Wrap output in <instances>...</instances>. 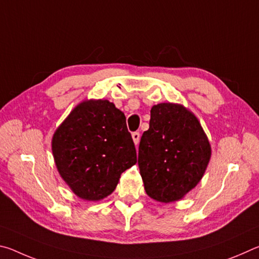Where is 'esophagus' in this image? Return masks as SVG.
I'll list each match as a JSON object with an SVG mask.
<instances>
[{"mask_svg": "<svg viewBox=\"0 0 259 259\" xmlns=\"http://www.w3.org/2000/svg\"><path fill=\"white\" fill-rule=\"evenodd\" d=\"M133 139H134L135 145L137 146V145H138V143H139V139H140V135H139V133H137V131H136V133H133Z\"/></svg>", "mask_w": 259, "mask_h": 259, "instance_id": "esophagus-1", "label": "esophagus"}]
</instances>
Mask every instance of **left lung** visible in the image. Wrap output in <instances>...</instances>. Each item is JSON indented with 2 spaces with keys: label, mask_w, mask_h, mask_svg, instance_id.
I'll return each mask as SVG.
<instances>
[{
  "label": "left lung",
  "mask_w": 259,
  "mask_h": 259,
  "mask_svg": "<svg viewBox=\"0 0 259 259\" xmlns=\"http://www.w3.org/2000/svg\"><path fill=\"white\" fill-rule=\"evenodd\" d=\"M211 147L199 120L177 104L151 109L150 129L144 131L138 165L148 196L159 202L182 199L201 181Z\"/></svg>",
  "instance_id": "left-lung-1"
}]
</instances>
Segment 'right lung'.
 I'll list each match as a JSON object with an SVG mask.
<instances>
[{"mask_svg":"<svg viewBox=\"0 0 259 259\" xmlns=\"http://www.w3.org/2000/svg\"><path fill=\"white\" fill-rule=\"evenodd\" d=\"M52 153L60 176L88 201L111 194L121 174L137 162L124 114L108 100L77 105L56 130Z\"/></svg>","mask_w":259,"mask_h":259,"instance_id":"1","label":"right lung"}]
</instances>
